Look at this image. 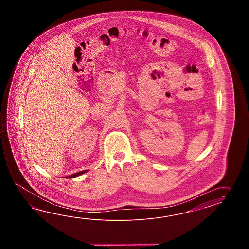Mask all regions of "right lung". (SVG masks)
Instances as JSON below:
<instances>
[{
	"label": "right lung",
	"instance_id": "obj_1",
	"mask_svg": "<svg viewBox=\"0 0 249 249\" xmlns=\"http://www.w3.org/2000/svg\"><path fill=\"white\" fill-rule=\"evenodd\" d=\"M86 172H88V170H83V171H80L78 173H75V174H72V175H70V176H65L64 178H67V179H72V178H75V177H77V176H82V175H84L85 173Z\"/></svg>",
	"mask_w": 249,
	"mask_h": 249
}]
</instances>
